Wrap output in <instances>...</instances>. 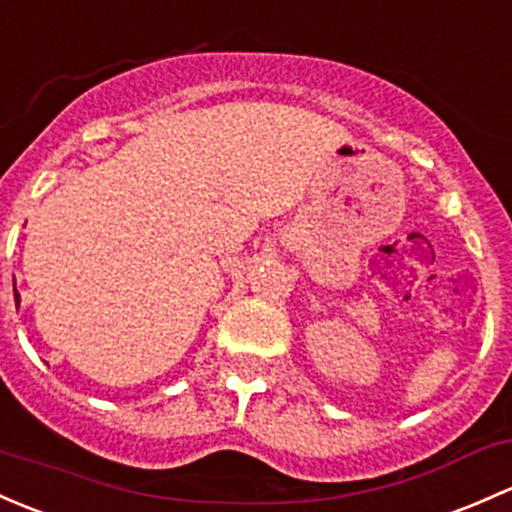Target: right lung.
<instances>
[{
  "instance_id": "add662e5",
  "label": "right lung",
  "mask_w": 512,
  "mask_h": 512,
  "mask_svg": "<svg viewBox=\"0 0 512 512\" xmlns=\"http://www.w3.org/2000/svg\"><path fill=\"white\" fill-rule=\"evenodd\" d=\"M14 301H16V306H19V301H21V297H19V292H16V282H14Z\"/></svg>"
}]
</instances>
